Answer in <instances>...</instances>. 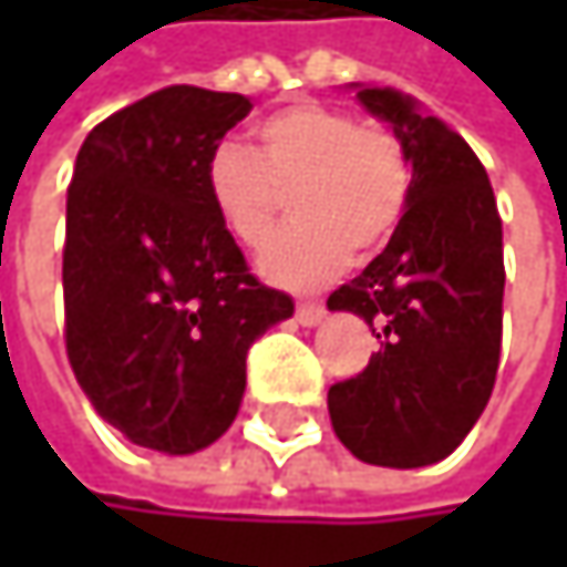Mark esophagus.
Here are the masks:
<instances>
[{"mask_svg":"<svg viewBox=\"0 0 567 567\" xmlns=\"http://www.w3.org/2000/svg\"><path fill=\"white\" fill-rule=\"evenodd\" d=\"M295 318H298V324H318L321 318H324V305H315V301H298V308H295Z\"/></svg>","mask_w":567,"mask_h":567,"instance_id":"esophagus-1","label":"esophagus"}]
</instances>
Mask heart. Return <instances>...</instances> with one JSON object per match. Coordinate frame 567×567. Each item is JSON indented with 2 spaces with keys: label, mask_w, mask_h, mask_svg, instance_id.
I'll use <instances>...</instances> for the list:
<instances>
[{
  "label": "heart",
  "mask_w": 567,
  "mask_h": 567,
  "mask_svg": "<svg viewBox=\"0 0 567 567\" xmlns=\"http://www.w3.org/2000/svg\"><path fill=\"white\" fill-rule=\"evenodd\" d=\"M256 154L219 141L203 167V186L223 229L259 249L285 196L295 219L269 243L259 266L269 282L315 288L331 282L354 256L391 243L410 203V161L388 124L351 111L295 101L256 124Z\"/></svg>",
  "instance_id": "heart-1"
}]
</instances>
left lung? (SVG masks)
Here are the masks:
<instances>
[{
	"label": "left lung",
	"mask_w": 567,
	"mask_h": 567,
	"mask_svg": "<svg viewBox=\"0 0 567 567\" xmlns=\"http://www.w3.org/2000/svg\"><path fill=\"white\" fill-rule=\"evenodd\" d=\"M403 141L410 203L388 249L328 298L361 315L381 348L331 384L338 440L371 466L450 456L486 410L503 348V219L473 147L394 87H358Z\"/></svg>",
	"instance_id": "8db88e82"
}]
</instances>
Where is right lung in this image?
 <instances>
[{
  "label": "right lung",
  "instance_id": "1",
  "mask_svg": "<svg viewBox=\"0 0 567 567\" xmlns=\"http://www.w3.org/2000/svg\"><path fill=\"white\" fill-rule=\"evenodd\" d=\"M249 97L161 87L81 144L64 219V351L131 443L196 453L239 413L246 354L291 298L262 285L209 206V151Z\"/></svg>",
  "mask_w": 567,
  "mask_h": 567
}]
</instances>
